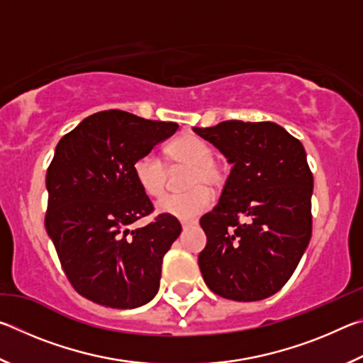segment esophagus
<instances>
[{
    "label": "esophagus",
    "instance_id": "1",
    "mask_svg": "<svg viewBox=\"0 0 363 363\" xmlns=\"http://www.w3.org/2000/svg\"><path fill=\"white\" fill-rule=\"evenodd\" d=\"M182 229L186 230V229H189V227H194V225H196V220L195 219H190V220H182Z\"/></svg>",
    "mask_w": 363,
    "mask_h": 363
}]
</instances>
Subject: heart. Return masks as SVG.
I'll return each instance as SVG.
<instances>
[{"label":"heart","mask_w":363,"mask_h":363,"mask_svg":"<svg viewBox=\"0 0 363 363\" xmlns=\"http://www.w3.org/2000/svg\"><path fill=\"white\" fill-rule=\"evenodd\" d=\"M164 155L171 164L189 167L186 174L187 192L171 194L158 201V211L179 219H192L208 210L213 201V192L208 188L218 189L224 184L225 173L213 158V149L195 134H184L164 147ZM133 173L139 187L152 199H160L167 190L168 169L163 160L145 153L133 164Z\"/></svg>","instance_id":"1"}]
</instances>
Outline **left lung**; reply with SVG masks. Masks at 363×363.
<instances>
[{
    "instance_id": "left-lung-1",
    "label": "left lung",
    "mask_w": 363,
    "mask_h": 363,
    "mask_svg": "<svg viewBox=\"0 0 363 363\" xmlns=\"http://www.w3.org/2000/svg\"><path fill=\"white\" fill-rule=\"evenodd\" d=\"M194 131L232 164L218 205L200 219L205 284L232 301L272 296L293 275L312 235L314 177L304 147L272 121L229 120Z\"/></svg>"
}]
</instances>
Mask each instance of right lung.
<instances>
[{
  "mask_svg": "<svg viewBox=\"0 0 363 363\" xmlns=\"http://www.w3.org/2000/svg\"><path fill=\"white\" fill-rule=\"evenodd\" d=\"M176 130V123L104 110L59 140L46 173V232L72 286L96 304L134 309L158 291L163 256L182 227L163 213L131 229L153 213L133 164Z\"/></svg>",
  "mask_w": 363,
  "mask_h": 363,
  "instance_id": "1",
  "label": "right lung"
}]
</instances>
